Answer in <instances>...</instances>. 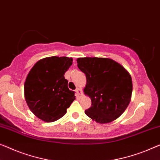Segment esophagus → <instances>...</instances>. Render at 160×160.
Returning <instances> with one entry per match:
<instances>
[{
  "mask_svg": "<svg viewBox=\"0 0 160 160\" xmlns=\"http://www.w3.org/2000/svg\"><path fill=\"white\" fill-rule=\"evenodd\" d=\"M76 94L77 97H80L82 95V89H77L76 90Z\"/></svg>",
  "mask_w": 160,
  "mask_h": 160,
  "instance_id": "1",
  "label": "esophagus"
}]
</instances>
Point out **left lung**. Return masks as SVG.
<instances>
[{
    "label": "left lung",
    "instance_id": "8db88e82",
    "mask_svg": "<svg viewBox=\"0 0 160 160\" xmlns=\"http://www.w3.org/2000/svg\"><path fill=\"white\" fill-rule=\"evenodd\" d=\"M76 62L87 77L84 94L92 100L85 114L101 124L118 118L131 99L133 84L128 71L108 58H78Z\"/></svg>",
    "mask_w": 160,
    "mask_h": 160
}]
</instances>
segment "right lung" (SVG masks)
<instances>
[{"instance_id":"1","label":"right lung","mask_w":160,"mask_h":160,"mask_svg":"<svg viewBox=\"0 0 160 160\" xmlns=\"http://www.w3.org/2000/svg\"><path fill=\"white\" fill-rule=\"evenodd\" d=\"M69 57L45 58L34 65L24 82V97L30 110L47 122L64 116L75 100L69 90L65 73L72 65Z\"/></svg>"}]
</instances>
